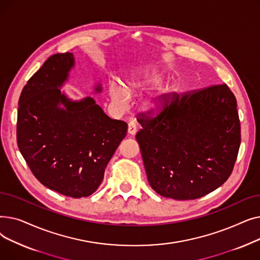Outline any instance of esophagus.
Listing matches in <instances>:
<instances>
[{
    "label": "esophagus",
    "mask_w": 260,
    "mask_h": 260,
    "mask_svg": "<svg viewBox=\"0 0 260 260\" xmlns=\"http://www.w3.org/2000/svg\"><path fill=\"white\" fill-rule=\"evenodd\" d=\"M127 133H128L131 136H134V135H136V133H137V125H136L134 122H129V123H128V125H127Z\"/></svg>",
    "instance_id": "34e87169"
}]
</instances>
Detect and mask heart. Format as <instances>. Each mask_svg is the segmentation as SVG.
I'll use <instances>...</instances> for the list:
<instances>
[{"instance_id": "obj_1", "label": "heart", "mask_w": 260, "mask_h": 260, "mask_svg": "<svg viewBox=\"0 0 260 260\" xmlns=\"http://www.w3.org/2000/svg\"><path fill=\"white\" fill-rule=\"evenodd\" d=\"M162 81V74L158 70L151 67H139L128 74L125 87L117 81H112L109 83V95L116 105L125 107L129 99L128 92L153 89L159 86ZM168 95V90H160L149 95L143 101L144 111L149 114L159 113L165 107Z\"/></svg>"}]
</instances>
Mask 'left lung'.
Masks as SVG:
<instances>
[{"label":"left lung","mask_w":260,"mask_h":260,"mask_svg":"<svg viewBox=\"0 0 260 260\" xmlns=\"http://www.w3.org/2000/svg\"><path fill=\"white\" fill-rule=\"evenodd\" d=\"M169 97V95H168ZM155 118L142 115L136 135L148 183L163 196L197 199L222 185L233 171L240 146L234 93L226 84L183 95Z\"/></svg>","instance_id":"1"}]
</instances>
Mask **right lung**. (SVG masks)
I'll return each mask as SVG.
<instances>
[{
	"instance_id": "add662e5",
	"label": "right lung",
	"mask_w": 260,
	"mask_h": 260,
	"mask_svg": "<svg viewBox=\"0 0 260 260\" xmlns=\"http://www.w3.org/2000/svg\"><path fill=\"white\" fill-rule=\"evenodd\" d=\"M75 64L72 52L56 53L28 80L19 100L17 141L41 183L81 198L102 183L127 124L109 118L93 98L73 100L61 90ZM93 91H102L100 83Z\"/></svg>"
}]
</instances>
